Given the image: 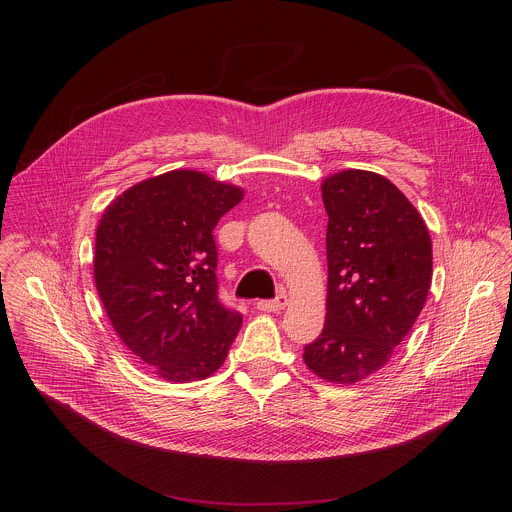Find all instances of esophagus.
<instances>
[{
	"label": "esophagus",
	"instance_id": "esophagus-1",
	"mask_svg": "<svg viewBox=\"0 0 512 512\" xmlns=\"http://www.w3.org/2000/svg\"><path fill=\"white\" fill-rule=\"evenodd\" d=\"M285 304H287L285 294H277L273 300H259L257 310H261V312H279V310L285 308Z\"/></svg>",
	"mask_w": 512,
	"mask_h": 512
}]
</instances>
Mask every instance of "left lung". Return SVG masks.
I'll list each match as a JSON object with an SVG mask.
<instances>
[{
    "label": "left lung",
    "mask_w": 512,
    "mask_h": 512,
    "mask_svg": "<svg viewBox=\"0 0 512 512\" xmlns=\"http://www.w3.org/2000/svg\"><path fill=\"white\" fill-rule=\"evenodd\" d=\"M328 300L322 334L304 346L318 377L350 385L389 362L431 283L423 218L387 178L346 170L326 178Z\"/></svg>",
    "instance_id": "obj_1"
}]
</instances>
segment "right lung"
Returning a JSON list of instances; mask_svg holds the SVG:
<instances>
[{
	"label": "right lung",
	"mask_w": 512,
	"mask_h": 512,
	"mask_svg": "<svg viewBox=\"0 0 512 512\" xmlns=\"http://www.w3.org/2000/svg\"><path fill=\"white\" fill-rule=\"evenodd\" d=\"M243 190L192 170L143 180L97 227L95 283L123 344L172 383L225 362L243 316L218 298L214 227Z\"/></svg>",
	"instance_id": "obj_1"
}]
</instances>
